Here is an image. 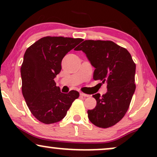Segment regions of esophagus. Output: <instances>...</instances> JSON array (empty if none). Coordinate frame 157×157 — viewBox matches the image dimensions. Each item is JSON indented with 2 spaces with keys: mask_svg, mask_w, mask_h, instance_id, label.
<instances>
[{
  "mask_svg": "<svg viewBox=\"0 0 157 157\" xmlns=\"http://www.w3.org/2000/svg\"><path fill=\"white\" fill-rule=\"evenodd\" d=\"M80 96L84 97H89V94H84V93H80Z\"/></svg>",
  "mask_w": 157,
  "mask_h": 157,
  "instance_id": "esophagus-1",
  "label": "esophagus"
}]
</instances>
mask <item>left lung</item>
<instances>
[{"label":"left lung","instance_id":"left-lung-1","mask_svg":"<svg viewBox=\"0 0 157 157\" xmlns=\"http://www.w3.org/2000/svg\"><path fill=\"white\" fill-rule=\"evenodd\" d=\"M76 51H82L94 67V80L107 82V92L93 95L97 105L88 117L97 127L107 128L125 116L134 94L136 64L125 48L110 40H87Z\"/></svg>","mask_w":157,"mask_h":157}]
</instances>
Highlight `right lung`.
<instances>
[{
    "label": "right lung",
    "mask_w": 157,
    "mask_h": 157,
    "mask_svg": "<svg viewBox=\"0 0 157 157\" xmlns=\"http://www.w3.org/2000/svg\"><path fill=\"white\" fill-rule=\"evenodd\" d=\"M83 40L81 38L44 37L26 49L21 67L22 93L33 116L45 124L65 117L78 91L62 93L54 79L61 71L65 55Z\"/></svg>",
    "instance_id": "add662e5"
}]
</instances>
